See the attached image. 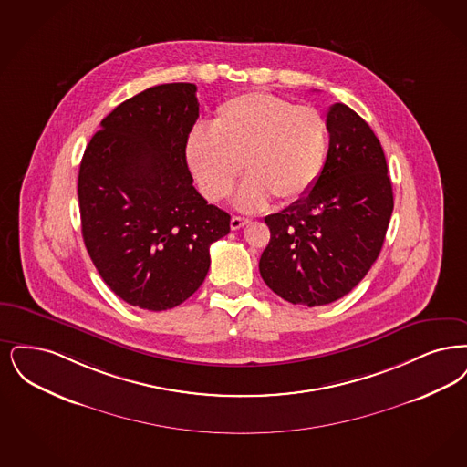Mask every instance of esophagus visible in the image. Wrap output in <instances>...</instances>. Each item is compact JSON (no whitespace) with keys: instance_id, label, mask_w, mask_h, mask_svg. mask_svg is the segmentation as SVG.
<instances>
[{"instance_id":"esophagus-1","label":"esophagus","mask_w":467,"mask_h":467,"mask_svg":"<svg viewBox=\"0 0 467 467\" xmlns=\"http://www.w3.org/2000/svg\"><path fill=\"white\" fill-rule=\"evenodd\" d=\"M247 223H249V220L247 218H241V216H232V220H230L232 230H239V228H243L244 224Z\"/></svg>"}]
</instances>
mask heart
Instances as JSON below:
<instances>
[{"label":"heart","instance_id":"1","mask_svg":"<svg viewBox=\"0 0 467 467\" xmlns=\"http://www.w3.org/2000/svg\"><path fill=\"white\" fill-rule=\"evenodd\" d=\"M327 148L325 119L310 106L251 92L218 106L211 129L195 127L184 157L201 192L211 201L226 197L245 169L235 203L262 209L270 195L279 202L302 199L323 172Z\"/></svg>","mask_w":467,"mask_h":467}]
</instances>
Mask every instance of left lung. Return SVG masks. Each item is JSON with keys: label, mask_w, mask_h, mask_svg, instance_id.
Masks as SVG:
<instances>
[{"label": "left lung", "mask_w": 467, "mask_h": 467, "mask_svg": "<svg viewBox=\"0 0 467 467\" xmlns=\"http://www.w3.org/2000/svg\"><path fill=\"white\" fill-rule=\"evenodd\" d=\"M329 148L316 184L270 214L260 258L265 285L285 302L331 304L350 293L380 254L392 214V184L382 144L348 106L326 115Z\"/></svg>", "instance_id": "8db88e82"}]
</instances>
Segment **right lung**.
Here are the masks:
<instances>
[{
	"instance_id": "add662e5",
	"label": "right lung",
	"mask_w": 467,
	"mask_h": 467,
	"mask_svg": "<svg viewBox=\"0 0 467 467\" xmlns=\"http://www.w3.org/2000/svg\"><path fill=\"white\" fill-rule=\"evenodd\" d=\"M193 83H163L119 104L87 144L78 174L81 235L123 302L167 310L203 283L209 245L230 214L195 190L184 142L199 119Z\"/></svg>"
}]
</instances>
